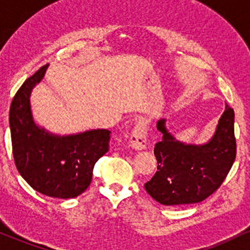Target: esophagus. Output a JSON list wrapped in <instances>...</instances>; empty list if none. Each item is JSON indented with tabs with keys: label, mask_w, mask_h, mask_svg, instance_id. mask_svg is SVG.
<instances>
[{
	"label": "esophagus",
	"mask_w": 250,
	"mask_h": 250,
	"mask_svg": "<svg viewBox=\"0 0 250 250\" xmlns=\"http://www.w3.org/2000/svg\"><path fill=\"white\" fill-rule=\"evenodd\" d=\"M146 137H147V130L145 127V124L139 120L134 124V127L131 133L130 142L131 145L134 150H144L146 148Z\"/></svg>",
	"instance_id": "1"
}]
</instances>
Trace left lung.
<instances>
[{
	"mask_svg": "<svg viewBox=\"0 0 250 250\" xmlns=\"http://www.w3.org/2000/svg\"><path fill=\"white\" fill-rule=\"evenodd\" d=\"M234 110H226L208 143L179 142L159 119L157 128L163 138L155 145L157 172L145 183L148 195L164 206H182L204 201L214 193L230 171L236 157Z\"/></svg>",
	"mask_w": 250,
	"mask_h": 250,
	"instance_id": "1",
	"label": "left lung"
}]
</instances>
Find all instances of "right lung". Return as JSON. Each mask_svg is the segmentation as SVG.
I'll list each match as a JSON object with an SVG mask.
<instances>
[{
  "label": "right lung",
  "instance_id": "1",
  "mask_svg": "<svg viewBox=\"0 0 250 250\" xmlns=\"http://www.w3.org/2000/svg\"><path fill=\"white\" fill-rule=\"evenodd\" d=\"M48 64L28 78L9 110L13 155L20 175L33 189L54 198H74L89 187L94 164L108 151V130L69 136L53 134L35 124L30 93L44 77Z\"/></svg>",
  "mask_w": 250,
  "mask_h": 250
}]
</instances>
